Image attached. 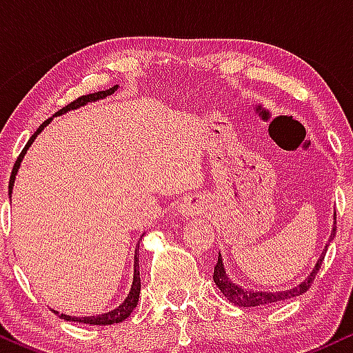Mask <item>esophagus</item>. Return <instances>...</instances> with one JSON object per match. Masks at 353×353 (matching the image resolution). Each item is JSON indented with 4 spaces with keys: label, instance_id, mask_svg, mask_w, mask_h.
I'll return each instance as SVG.
<instances>
[{
    "label": "esophagus",
    "instance_id": "1",
    "mask_svg": "<svg viewBox=\"0 0 353 353\" xmlns=\"http://www.w3.org/2000/svg\"><path fill=\"white\" fill-rule=\"evenodd\" d=\"M205 210V199L202 196H190L181 205V216L182 217H194L199 216Z\"/></svg>",
    "mask_w": 353,
    "mask_h": 353
}]
</instances>
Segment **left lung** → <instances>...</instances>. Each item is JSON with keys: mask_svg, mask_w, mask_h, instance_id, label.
Masks as SVG:
<instances>
[{"mask_svg": "<svg viewBox=\"0 0 353 353\" xmlns=\"http://www.w3.org/2000/svg\"><path fill=\"white\" fill-rule=\"evenodd\" d=\"M335 214H334V228H332L330 232V239L329 242L325 244V250H323L322 255L319 257L317 264H315L314 270H312L310 275H307V279L303 282L299 283L297 287L289 290H281V292H264V290H252V289H244L242 285H237L236 282L230 281V277L225 274L224 269V262H222L221 254H219L217 259V264L214 267V282L219 287L224 297H228L229 302H232L234 305L239 307H259V305H270V303H277L282 301H287V299H292V297H299V295L305 294L309 290L310 283L314 282L315 275H317L320 265H322L323 257H325L327 252V247H329L330 241H334L335 236V230H337V221H335Z\"/></svg>", "mask_w": 353, "mask_h": 353, "instance_id": "1", "label": "left lung"}]
</instances>
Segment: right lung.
<instances>
[{"instance_id": "obj_1", "label": "right lung", "mask_w": 353, "mask_h": 353, "mask_svg": "<svg viewBox=\"0 0 353 353\" xmlns=\"http://www.w3.org/2000/svg\"><path fill=\"white\" fill-rule=\"evenodd\" d=\"M114 91H117V84H116V86L106 89V91H98V92H92V94L81 96V98H78L76 101H72L71 104H68L66 108L59 109V111L56 112L54 116H61V114H64V112L70 111V109H78L81 106H84V104L92 103V101H99V99L106 98V96L114 94ZM54 116H52V117H54ZM52 117H50V119L44 121V123L39 125L38 129H36V132L30 137V141H28L26 145H24V149L21 151V154H19V156H18V159H16V163L13 165V171H11L10 185H8V194H10V199H11V192H13L16 174H18L19 164H21L24 154H26L28 149H30V145L33 144V141L36 139V137H38L39 132H41L43 129L51 123ZM141 241H143V236H141ZM139 294H141V277H139V244H137V249H136V252H134V275H132V285H131V290H129L128 297H125V301L121 303L119 307H116V309L111 310V312H106V314L96 315V317H94V315H92V317H71V315H66V314H61L59 317L64 319V320H70V322L89 323V325H111V323H119V322H123L124 319H128L129 315H131V312L136 309L137 301H139ZM56 314H58V312H56Z\"/></svg>"}]
</instances>
